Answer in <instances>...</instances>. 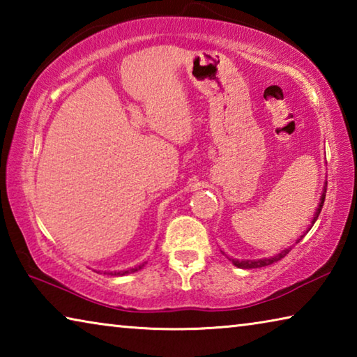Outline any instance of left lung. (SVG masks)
Masks as SVG:
<instances>
[{
    "label": "left lung",
    "instance_id": "8db88e82",
    "mask_svg": "<svg viewBox=\"0 0 357 357\" xmlns=\"http://www.w3.org/2000/svg\"><path fill=\"white\" fill-rule=\"evenodd\" d=\"M326 185H328V183H326ZM324 198H326V187H324V190H323V195H321V200H319V204H318V209H317V213H315V217H313V222H312V225L313 223H315V220L318 219V215H319V213H321V208H323V204H324ZM301 239H298V243H299ZM289 252V249H285L283 252H280L279 255H275V257H273V258H263V259H231L233 261V264L234 266H238V268H241V269H255V268H263V266H269V264H273V263H275V261H279V259H282L283 257L287 255V253Z\"/></svg>",
    "mask_w": 357,
    "mask_h": 357
}]
</instances>
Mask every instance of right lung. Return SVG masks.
<instances>
[{"label": "right lung", "mask_w": 357, "mask_h": 357, "mask_svg": "<svg viewBox=\"0 0 357 357\" xmlns=\"http://www.w3.org/2000/svg\"><path fill=\"white\" fill-rule=\"evenodd\" d=\"M142 266H144V264H142ZM142 266H138V268H132V269H129V271H121V273H114V275H124V274H130V273H135V271H138V269H142Z\"/></svg>", "instance_id": "right-lung-1"}]
</instances>
